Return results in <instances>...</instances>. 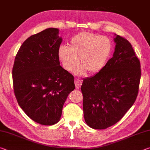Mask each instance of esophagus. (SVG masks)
<instances>
[{"instance_id": "34e87169", "label": "esophagus", "mask_w": 150, "mask_h": 150, "mask_svg": "<svg viewBox=\"0 0 150 150\" xmlns=\"http://www.w3.org/2000/svg\"><path fill=\"white\" fill-rule=\"evenodd\" d=\"M75 87L77 88H79L81 85H82V81L80 79H75Z\"/></svg>"}]
</instances>
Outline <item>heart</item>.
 Returning a JSON list of instances; mask_svg holds the SVG:
<instances>
[{"mask_svg": "<svg viewBox=\"0 0 150 150\" xmlns=\"http://www.w3.org/2000/svg\"><path fill=\"white\" fill-rule=\"evenodd\" d=\"M112 51V43L108 38L91 32L79 33L72 38L70 47L61 45L58 57L65 70L74 71L79 59L81 65L76 73L85 75L87 71L96 74L103 69Z\"/></svg>", "mask_w": 150, "mask_h": 150, "instance_id": "1", "label": "heart"}]
</instances>
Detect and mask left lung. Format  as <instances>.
Here are the masks:
<instances>
[{
	"label": "left lung",
	"mask_w": 150,
	"mask_h": 150,
	"mask_svg": "<svg viewBox=\"0 0 150 150\" xmlns=\"http://www.w3.org/2000/svg\"><path fill=\"white\" fill-rule=\"evenodd\" d=\"M115 51L105 67L83 80L85 120L91 128L103 130L123 117L135 102L141 77L140 62L130 42L117 35Z\"/></svg>",
	"instance_id": "8db88e82"
}]
</instances>
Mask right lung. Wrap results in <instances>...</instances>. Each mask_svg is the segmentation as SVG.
<instances>
[{
    "label": "right lung",
    "instance_id": "add662e5",
    "mask_svg": "<svg viewBox=\"0 0 150 150\" xmlns=\"http://www.w3.org/2000/svg\"><path fill=\"white\" fill-rule=\"evenodd\" d=\"M57 28L32 35L20 46L12 68L15 96L26 115L42 125L59 121L74 77L59 65L62 38Z\"/></svg>",
    "mask_w": 150,
    "mask_h": 150
}]
</instances>
